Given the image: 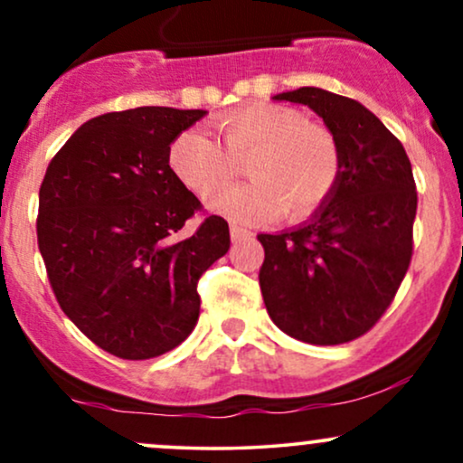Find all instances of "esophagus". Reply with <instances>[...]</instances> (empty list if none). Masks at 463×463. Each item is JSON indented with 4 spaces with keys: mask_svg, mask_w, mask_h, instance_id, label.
Here are the masks:
<instances>
[{
    "mask_svg": "<svg viewBox=\"0 0 463 463\" xmlns=\"http://www.w3.org/2000/svg\"><path fill=\"white\" fill-rule=\"evenodd\" d=\"M252 237V232L248 231V228H241V226H237V224H232L231 226V239L232 241H243V239H250Z\"/></svg>",
    "mask_w": 463,
    "mask_h": 463,
    "instance_id": "obj_1",
    "label": "esophagus"
}]
</instances>
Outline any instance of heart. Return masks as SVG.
Instances as JSON below:
<instances>
[{
	"label": "heart",
	"instance_id": "heart-1",
	"mask_svg": "<svg viewBox=\"0 0 463 463\" xmlns=\"http://www.w3.org/2000/svg\"><path fill=\"white\" fill-rule=\"evenodd\" d=\"M217 132L224 146L206 132L187 130L172 141L167 156L176 178L198 198L218 194L211 200L217 213L259 222L283 211L287 220L298 222L316 213L337 187L339 143L300 110L272 102L248 104L220 117ZM246 160L255 183L222 192L236 175V163Z\"/></svg>",
	"mask_w": 463,
	"mask_h": 463
}]
</instances>
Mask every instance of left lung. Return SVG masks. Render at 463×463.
I'll use <instances>...</instances> for the list:
<instances>
[{
    "label": "left lung",
    "instance_id": "left-lung-1",
    "mask_svg": "<svg viewBox=\"0 0 463 463\" xmlns=\"http://www.w3.org/2000/svg\"><path fill=\"white\" fill-rule=\"evenodd\" d=\"M309 106L342 150L339 183L305 224L259 235V285L280 331L335 346L368 333L394 300L413 252L418 194L402 143L357 99L302 87L274 95Z\"/></svg>",
    "mask_w": 463,
    "mask_h": 463
}]
</instances>
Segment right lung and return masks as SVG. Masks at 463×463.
<instances>
[{"label":"right lung","instance_id":"1","mask_svg":"<svg viewBox=\"0 0 463 463\" xmlns=\"http://www.w3.org/2000/svg\"><path fill=\"white\" fill-rule=\"evenodd\" d=\"M204 115L139 106L93 117L45 172L36 235L47 279L69 320L115 357L183 344L200 276L231 248L220 215L180 235L202 204L169 167V146Z\"/></svg>","mask_w":463,"mask_h":463}]
</instances>
